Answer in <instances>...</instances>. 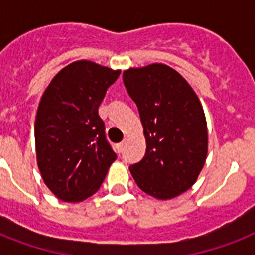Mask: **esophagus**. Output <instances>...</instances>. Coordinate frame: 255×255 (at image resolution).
Wrapping results in <instances>:
<instances>
[{"label": "esophagus", "mask_w": 255, "mask_h": 255, "mask_svg": "<svg viewBox=\"0 0 255 255\" xmlns=\"http://www.w3.org/2000/svg\"><path fill=\"white\" fill-rule=\"evenodd\" d=\"M123 148H124V143H119V144H116L115 149L118 153H122V152H123Z\"/></svg>", "instance_id": "esophagus-1"}]
</instances>
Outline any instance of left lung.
Listing matches in <instances>:
<instances>
[{"mask_svg":"<svg viewBox=\"0 0 255 255\" xmlns=\"http://www.w3.org/2000/svg\"><path fill=\"white\" fill-rule=\"evenodd\" d=\"M139 108L147 141L141 161L129 167L140 189L157 200L177 197L197 180L208 153L205 114L189 83L163 63L123 73Z\"/></svg>","mask_w":255,"mask_h":255,"instance_id":"1","label":"left lung"}]
</instances>
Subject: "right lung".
<instances>
[{
	"label": "right lung",
	"mask_w": 255,
	"mask_h": 255,
	"mask_svg": "<svg viewBox=\"0 0 255 255\" xmlns=\"http://www.w3.org/2000/svg\"><path fill=\"white\" fill-rule=\"evenodd\" d=\"M119 74L94 62H73L42 95L34 126L37 163L47 188L62 201L92 196L115 161L98 108Z\"/></svg>",
	"instance_id": "1"
}]
</instances>
